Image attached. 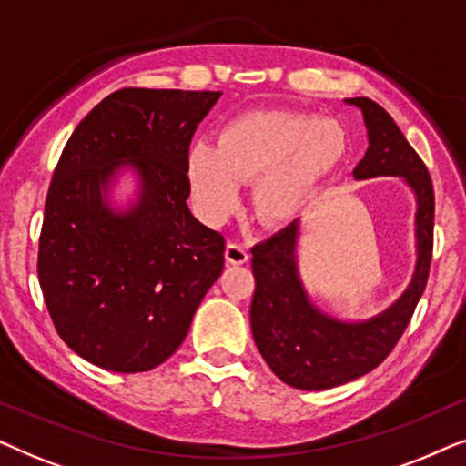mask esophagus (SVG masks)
Wrapping results in <instances>:
<instances>
[{"label":"esophagus","instance_id":"1","mask_svg":"<svg viewBox=\"0 0 466 466\" xmlns=\"http://www.w3.org/2000/svg\"><path fill=\"white\" fill-rule=\"evenodd\" d=\"M225 257H227V263L244 265V263H248V258H250V252H248L246 244H239V241H228Z\"/></svg>","mask_w":466,"mask_h":466}]
</instances>
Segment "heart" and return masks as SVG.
Wrapping results in <instances>:
<instances>
[{"instance_id":"obj_1","label":"heart","mask_w":466,"mask_h":466,"mask_svg":"<svg viewBox=\"0 0 466 466\" xmlns=\"http://www.w3.org/2000/svg\"><path fill=\"white\" fill-rule=\"evenodd\" d=\"M348 152V133L333 118L252 112L220 133L218 146L197 142L188 152L193 197L208 220H222L252 182L254 212L267 225L301 216Z\"/></svg>"}]
</instances>
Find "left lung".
Segmentation results:
<instances>
[{"label":"left lung","instance_id":"obj_1","mask_svg":"<svg viewBox=\"0 0 466 466\" xmlns=\"http://www.w3.org/2000/svg\"><path fill=\"white\" fill-rule=\"evenodd\" d=\"M348 104L360 107L369 136V148L354 169L356 180L400 176L416 195V271L403 297L380 316L343 322L308 299L297 269V220L252 248L254 343L271 371L299 390H327L373 371L405 333L431 269L435 193L429 169L384 107L367 97Z\"/></svg>","mask_w":466,"mask_h":466}]
</instances>
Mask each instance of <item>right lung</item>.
Returning <instances> with one entry per match:
<instances>
[{
    "label": "right lung",
    "mask_w": 466,
    "mask_h": 466,
    "mask_svg": "<svg viewBox=\"0 0 466 466\" xmlns=\"http://www.w3.org/2000/svg\"><path fill=\"white\" fill-rule=\"evenodd\" d=\"M218 97L120 88L80 120L56 163L37 278L61 339L107 371L167 360L225 267V238L187 206L190 139ZM120 167L140 176L127 213L105 201Z\"/></svg>",
    "instance_id": "obj_1"
}]
</instances>
